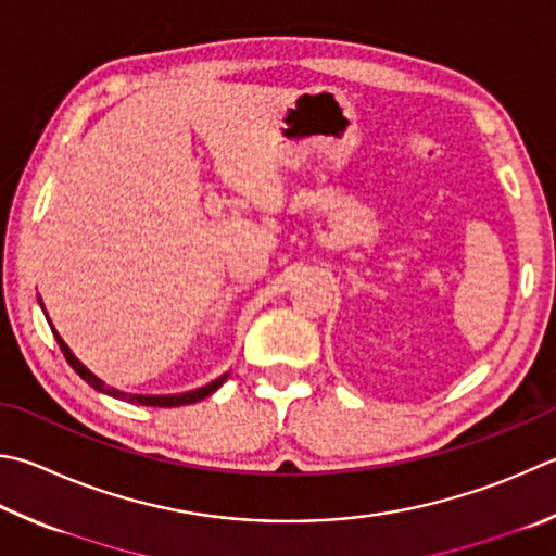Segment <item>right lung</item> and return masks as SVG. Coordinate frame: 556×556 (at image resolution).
Instances as JSON below:
<instances>
[{"label":"right lung","mask_w":556,"mask_h":556,"mask_svg":"<svg viewBox=\"0 0 556 556\" xmlns=\"http://www.w3.org/2000/svg\"><path fill=\"white\" fill-rule=\"evenodd\" d=\"M40 308H43V301H40ZM46 313V311H43ZM46 318H48V313H46ZM48 323H50V318H48ZM50 330H53V336H55V340H58V345H60V350H63V355H65V359L70 362V367H73L79 377H83L89 387L92 389H97V391H102V393H106V396H114V399H126V401H130V403H140V406H157V408H173V406H187V403H197V401H201V399H206V396H211V393H214L220 383L226 381V377L228 375H224L220 379H216V381H211V383H206V387H201V389H197V391H187V393H173V396H140V393H124V391H116V389H111V387H106V383L99 379V377H94L92 371H89L83 362H79L75 355H73V350H70L67 345H65V340L58 336V330L50 326Z\"/></svg>","instance_id":"obj_1"}]
</instances>
